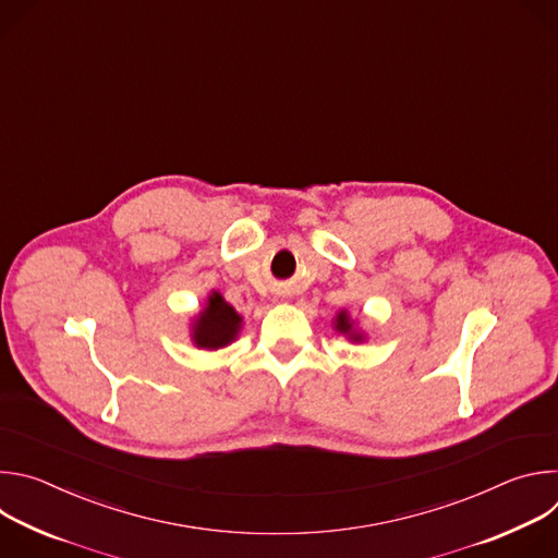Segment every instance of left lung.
<instances>
[{"mask_svg": "<svg viewBox=\"0 0 558 558\" xmlns=\"http://www.w3.org/2000/svg\"><path fill=\"white\" fill-rule=\"evenodd\" d=\"M333 331L336 333H340V336H344L349 342H353V344H362V342H366V333L360 329V323L357 320H353L351 317V313L347 311V308H340L338 313H336V317H333Z\"/></svg>", "mask_w": 558, "mask_h": 558, "instance_id": "1", "label": "left lung"}]
</instances>
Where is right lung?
Instances as JSON below:
<instances>
[{
	"label": "right lung",
	"mask_w": 558,
	"mask_h": 558,
	"mask_svg": "<svg viewBox=\"0 0 558 558\" xmlns=\"http://www.w3.org/2000/svg\"><path fill=\"white\" fill-rule=\"evenodd\" d=\"M243 329V315L238 313L220 291L205 298L203 308L190 320V340L201 351H220L235 342Z\"/></svg>",
	"instance_id": "add662e5"
}]
</instances>
